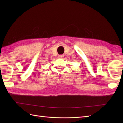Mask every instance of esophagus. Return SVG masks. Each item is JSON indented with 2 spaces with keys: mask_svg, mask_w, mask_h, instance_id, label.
Segmentation results:
<instances>
[{
  "mask_svg": "<svg viewBox=\"0 0 123 123\" xmlns=\"http://www.w3.org/2000/svg\"><path fill=\"white\" fill-rule=\"evenodd\" d=\"M63 57V55H59V58H62V57Z\"/></svg>",
  "mask_w": 123,
  "mask_h": 123,
  "instance_id": "obj_1",
  "label": "esophagus"
}]
</instances>
